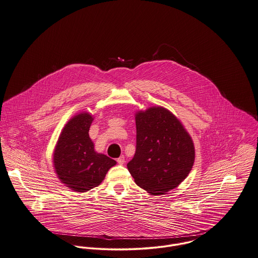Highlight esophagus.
Instances as JSON below:
<instances>
[{"label": "esophagus", "instance_id": "34e87169", "mask_svg": "<svg viewBox=\"0 0 258 258\" xmlns=\"http://www.w3.org/2000/svg\"><path fill=\"white\" fill-rule=\"evenodd\" d=\"M117 163L119 164H123L125 163V157L124 156H120L117 159Z\"/></svg>", "mask_w": 258, "mask_h": 258}]
</instances>
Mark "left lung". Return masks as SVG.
<instances>
[{"mask_svg":"<svg viewBox=\"0 0 258 258\" xmlns=\"http://www.w3.org/2000/svg\"><path fill=\"white\" fill-rule=\"evenodd\" d=\"M136 152L127 167L135 182L154 195L185 179L194 163V145L171 112L151 107L136 114Z\"/></svg>","mask_w":258,"mask_h":258,"instance_id":"1","label":"left lung"}]
</instances>
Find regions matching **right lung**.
Here are the masks:
<instances>
[{
	"mask_svg": "<svg viewBox=\"0 0 258 258\" xmlns=\"http://www.w3.org/2000/svg\"><path fill=\"white\" fill-rule=\"evenodd\" d=\"M94 118L81 113L64 127L54 153V166L58 177L68 187L86 192L98 186L108 169L116 164L109 157L97 154L89 130Z\"/></svg>",
	"mask_w": 258,
	"mask_h": 258,
	"instance_id": "right-lung-1",
	"label": "right lung"
}]
</instances>
